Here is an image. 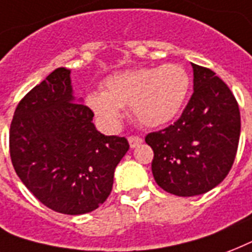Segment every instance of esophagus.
Returning <instances> with one entry per match:
<instances>
[{
  "label": "esophagus",
  "instance_id": "esophagus-1",
  "mask_svg": "<svg viewBox=\"0 0 252 252\" xmlns=\"http://www.w3.org/2000/svg\"><path fill=\"white\" fill-rule=\"evenodd\" d=\"M127 140H128V143H130V147H131V148L136 147V146H139V144L142 143V138H140V136H138V135L128 136Z\"/></svg>",
  "mask_w": 252,
  "mask_h": 252
}]
</instances>
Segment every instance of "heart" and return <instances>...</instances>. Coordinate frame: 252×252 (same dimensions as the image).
<instances>
[{
    "label": "heart",
    "instance_id": "obj_1",
    "mask_svg": "<svg viewBox=\"0 0 252 252\" xmlns=\"http://www.w3.org/2000/svg\"><path fill=\"white\" fill-rule=\"evenodd\" d=\"M188 89V73L180 65L134 68L106 77L102 92H89L85 104L106 127L120 125L126 106L140 125L157 127L176 116Z\"/></svg>",
    "mask_w": 252,
    "mask_h": 252
}]
</instances>
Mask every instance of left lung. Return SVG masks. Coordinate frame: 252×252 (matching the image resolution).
I'll use <instances>...</instances> for the list:
<instances>
[{"label":"left lung","instance_id":"1","mask_svg":"<svg viewBox=\"0 0 252 252\" xmlns=\"http://www.w3.org/2000/svg\"><path fill=\"white\" fill-rule=\"evenodd\" d=\"M192 68L193 94L180 118L146 136L157 184L181 197L209 192L227 176L241 135V113L229 87L209 68Z\"/></svg>","mask_w":252,"mask_h":252}]
</instances>
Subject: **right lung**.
Wrapping results in <instances>:
<instances>
[{
    "label": "right lung",
    "instance_id": "right-lung-1",
    "mask_svg": "<svg viewBox=\"0 0 252 252\" xmlns=\"http://www.w3.org/2000/svg\"><path fill=\"white\" fill-rule=\"evenodd\" d=\"M69 75L58 68L19 101L9 146L15 172L43 205L79 216L106 201L128 142L95 130L94 114L73 97Z\"/></svg>",
    "mask_w": 252,
    "mask_h": 252
}]
</instances>
